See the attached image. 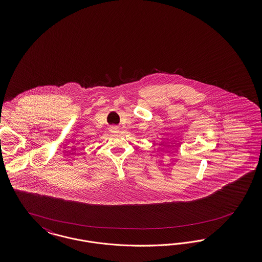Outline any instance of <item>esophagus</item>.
Returning a JSON list of instances; mask_svg holds the SVG:
<instances>
[{
  "label": "esophagus",
  "instance_id": "esophagus-1",
  "mask_svg": "<svg viewBox=\"0 0 262 262\" xmlns=\"http://www.w3.org/2000/svg\"><path fill=\"white\" fill-rule=\"evenodd\" d=\"M118 129H119V128H118L117 126H114V127H112V132H115V133H117V132H118Z\"/></svg>",
  "mask_w": 262,
  "mask_h": 262
}]
</instances>
